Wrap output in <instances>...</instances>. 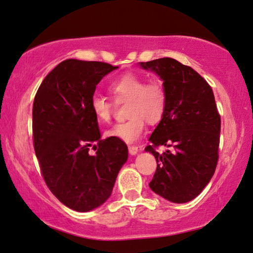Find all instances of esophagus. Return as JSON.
<instances>
[{"instance_id":"34e87169","label":"esophagus","mask_w":253,"mask_h":253,"mask_svg":"<svg viewBox=\"0 0 253 253\" xmlns=\"http://www.w3.org/2000/svg\"><path fill=\"white\" fill-rule=\"evenodd\" d=\"M128 150H129L130 154H136L138 152V148L136 145H129L128 146Z\"/></svg>"}]
</instances>
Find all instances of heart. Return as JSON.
<instances>
[{
    "instance_id": "b5f03b06",
    "label": "heart",
    "mask_w": 253,
    "mask_h": 253,
    "mask_svg": "<svg viewBox=\"0 0 253 253\" xmlns=\"http://www.w3.org/2000/svg\"><path fill=\"white\" fill-rule=\"evenodd\" d=\"M117 102L127 104L126 122L116 125L105 131L107 136L119 138L131 143L141 137L145 128L146 120L157 124L164 118L167 109V88L161 78L146 81L143 75L127 73L116 78L109 85ZM90 111L101 123H110L114 116L115 105L110 100L101 94H94L89 102Z\"/></svg>"
}]
</instances>
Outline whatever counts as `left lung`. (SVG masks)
<instances>
[{"label":"left lung","mask_w":253,"mask_h":253,"mask_svg":"<svg viewBox=\"0 0 253 253\" xmlns=\"http://www.w3.org/2000/svg\"><path fill=\"white\" fill-rule=\"evenodd\" d=\"M159 75L167 88L164 118L145 148L157 160L150 187L175 203L197 198L213 176L218 163L220 115L211 86L191 67L171 58L141 62ZM160 145L169 147L163 154Z\"/></svg>","instance_id":"obj_1"}]
</instances>
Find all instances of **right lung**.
Listing matches in <instances>:
<instances>
[{
  "mask_svg": "<svg viewBox=\"0 0 253 253\" xmlns=\"http://www.w3.org/2000/svg\"><path fill=\"white\" fill-rule=\"evenodd\" d=\"M117 68L107 62L65 60L44 78L34 99V149L41 174L60 202L81 212L107 201L128 158L122 139H101L89 108L96 85Z\"/></svg>",
  "mask_w": 253,
  "mask_h": 253,
  "instance_id": "1",
  "label": "right lung"
}]
</instances>
